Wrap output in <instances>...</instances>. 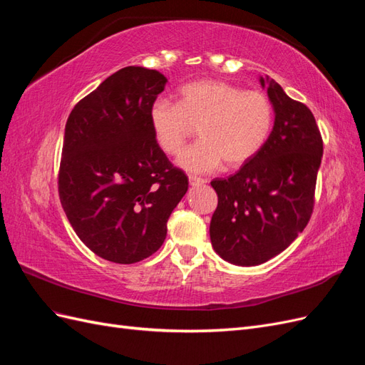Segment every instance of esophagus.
Masks as SVG:
<instances>
[{
    "mask_svg": "<svg viewBox=\"0 0 365 365\" xmlns=\"http://www.w3.org/2000/svg\"><path fill=\"white\" fill-rule=\"evenodd\" d=\"M189 182H190V185H192V187H197V185H202V184H205L207 181H205L204 178H197V176L190 175V176H189Z\"/></svg>",
    "mask_w": 365,
    "mask_h": 365,
    "instance_id": "obj_1",
    "label": "esophagus"
}]
</instances>
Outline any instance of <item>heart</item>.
Masks as SVG:
<instances>
[{
    "label": "heart",
    "instance_id": "obj_1",
    "mask_svg": "<svg viewBox=\"0 0 365 365\" xmlns=\"http://www.w3.org/2000/svg\"><path fill=\"white\" fill-rule=\"evenodd\" d=\"M149 118L160 148L169 155H180L200 128L201 141L182 153L178 164L187 172L210 173L224 161L239 168L256 157L271 134L274 111L267 94L204 79L184 85L178 103H153Z\"/></svg>",
    "mask_w": 365,
    "mask_h": 365
}]
</instances>
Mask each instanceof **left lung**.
<instances>
[{
	"label": "left lung",
	"instance_id": "1",
	"mask_svg": "<svg viewBox=\"0 0 365 365\" xmlns=\"http://www.w3.org/2000/svg\"><path fill=\"white\" fill-rule=\"evenodd\" d=\"M274 109L264 146L228 178H216L210 222L213 250L239 267H256L288 248L314 208L323 140L314 114L269 77H260Z\"/></svg>",
	"mask_w": 365,
	"mask_h": 365
}]
</instances>
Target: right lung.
<instances>
[{
	"label": "right lung",
	"instance_id": "right-lung-1",
	"mask_svg": "<svg viewBox=\"0 0 365 365\" xmlns=\"http://www.w3.org/2000/svg\"><path fill=\"white\" fill-rule=\"evenodd\" d=\"M168 79L145 67L109 76L65 125L59 197L98 257L135 263L158 251L189 180L158 146L149 113Z\"/></svg>",
	"mask_w": 365,
	"mask_h": 365
}]
</instances>
